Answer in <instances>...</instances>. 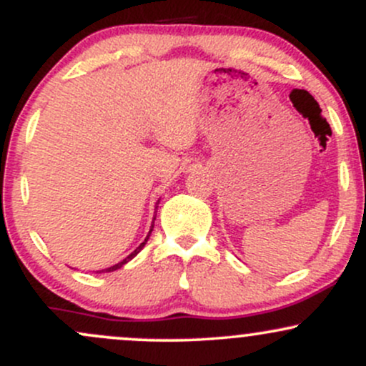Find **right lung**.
<instances>
[{
  "instance_id": "add662e5",
  "label": "right lung",
  "mask_w": 366,
  "mask_h": 366,
  "mask_svg": "<svg viewBox=\"0 0 366 366\" xmlns=\"http://www.w3.org/2000/svg\"><path fill=\"white\" fill-rule=\"evenodd\" d=\"M158 203H159V201H158ZM158 203H157V204H158ZM157 209H158V207H157ZM154 218H157V215H154V217H153V224H151V229H149L148 236H146V239H144V241H142V242H141V244H139V246H137V247H136V249H134V251H132V253H130V254L127 256V258H124V259H122V262H119V263H117V264H113V267H108V268H104V270H98V272H96V274H102V272H115V270H119V268H122V267H124V264H125V263H127V262H130V259H132V258H134V256H136L137 253H139V251L142 249V247H144V246H146V242H148V239H149V236H151V230H153V227H154Z\"/></svg>"
}]
</instances>
